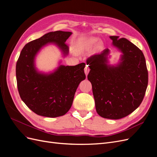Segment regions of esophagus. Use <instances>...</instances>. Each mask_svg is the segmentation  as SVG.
Returning a JSON list of instances; mask_svg holds the SVG:
<instances>
[{"label":"esophagus","instance_id":"1","mask_svg":"<svg viewBox=\"0 0 157 157\" xmlns=\"http://www.w3.org/2000/svg\"><path fill=\"white\" fill-rule=\"evenodd\" d=\"M89 71H90V68L88 67V66H86V67L84 68V73L86 74V76L89 73Z\"/></svg>","mask_w":157,"mask_h":157}]
</instances>
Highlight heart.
<instances>
[{
    "instance_id": "1",
    "label": "heart",
    "mask_w": 157,
    "mask_h": 157,
    "mask_svg": "<svg viewBox=\"0 0 157 157\" xmlns=\"http://www.w3.org/2000/svg\"><path fill=\"white\" fill-rule=\"evenodd\" d=\"M98 41V39L96 37H90L87 39H85L83 42H79L78 46H83L85 48H90ZM103 48V44L101 42H98L96 45V49L98 51H100Z\"/></svg>"
}]
</instances>
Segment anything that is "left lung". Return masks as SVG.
<instances>
[{"label":"left lung","instance_id":"1","mask_svg":"<svg viewBox=\"0 0 157 157\" xmlns=\"http://www.w3.org/2000/svg\"><path fill=\"white\" fill-rule=\"evenodd\" d=\"M112 45L122 54L117 64L110 65V50L86 59L98 115L109 119H120L130 115L143 101L148 84V71L143 52L125 38L109 36Z\"/></svg>","mask_w":157,"mask_h":157}]
</instances>
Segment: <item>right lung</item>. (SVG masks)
Segmentation results:
<instances>
[{"mask_svg":"<svg viewBox=\"0 0 157 157\" xmlns=\"http://www.w3.org/2000/svg\"><path fill=\"white\" fill-rule=\"evenodd\" d=\"M72 32H50L25 44L16 63V79L22 101L38 115L58 117L70 109L80 82L86 78L84 63L75 66L61 65L52 72L37 69L35 59L39 52L48 44L56 45L63 57L69 54L65 42Z\"/></svg>","mask_w":157,"mask_h":157,"instance_id":"right-lung-1","label":"right lung"}]
</instances>
